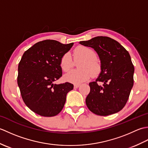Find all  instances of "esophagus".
Here are the masks:
<instances>
[{
  "label": "esophagus",
  "mask_w": 148,
  "mask_h": 148,
  "mask_svg": "<svg viewBox=\"0 0 148 148\" xmlns=\"http://www.w3.org/2000/svg\"><path fill=\"white\" fill-rule=\"evenodd\" d=\"M79 86H80V84H75L74 85V88H77L79 87Z\"/></svg>",
  "instance_id": "1"
}]
</instances>
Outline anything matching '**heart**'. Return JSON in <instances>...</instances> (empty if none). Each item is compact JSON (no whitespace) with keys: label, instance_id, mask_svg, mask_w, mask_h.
Here are the masks:
<instances>
[{"label":"heart","instance_id":"b5f03b06","mask_svg":"<svg viewBox=\"0 0 148 148\" xmlns=\"http://www.w3.org/2000/svg\"><path fill=\"white\" fill-rule=\"evenodd\" d=\"M97 55L92 49L86 46H79L74 51V60L76 62L83 60L78 67L80 69L73 70L65 76V79L70 83L79 84L89 79L92 76H97L101 72V65L97 60ZM69 52L64 53L60 58V65L62 70L68 72L74 67V61Z\"/></svg>","mask_w":148,"mask_h":148}]
</instances>
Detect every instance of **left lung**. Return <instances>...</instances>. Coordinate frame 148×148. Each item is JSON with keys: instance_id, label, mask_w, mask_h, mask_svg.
Instances as JSON below:
<instances>
[{"instance_id": "1", "label": "left lung", "mask_w": 148, "mask_h": 148, "mask_svg": "<svg viewBox=\"0 0 148 148\" xmlns=\"http://www.w3.org/2000/svg\"><path fill=\"white\" fill-rule=\"evenodd\" d=\"M79 43L95 49L101 61L99 77L89 83L90 92L86 99L88 108L99 116L121 111L134 85V67L129 53L118 41L106 36L95 37ZM99 82L103 83L102 86L98 84Z\"/></svg>"}]
</instances>
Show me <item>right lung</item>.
I'll use <instances>...</instances> for the list:
<instances>
[{
    "mask_svg": "<svg viewBox=\"0 0 148 148\" xmlns=\"http://www.w3.org/2000/svg\"><path fill=\"white\" fill-rule=\"evenodd\" d=\"M73 44L64 45L50 39L42 40L22 56L18 65V84L23 102L36 114L51 117L64 108L66 95L73 89V84L53 83L62 76L60 58Z\"/></svg>",
    "mask_w": 148,
    "mask_h": 148,
    "instance_id": "obj_1",
    "label": "right lung"
}]
</instances>
